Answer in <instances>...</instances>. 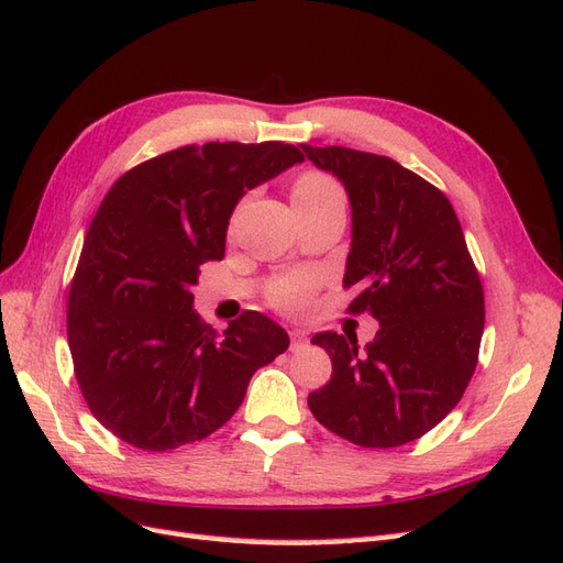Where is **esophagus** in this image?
Wrapping results in <instances>:
<instances>
[{
    "label": "esophagus",
    "mask_w": 563,
    "mask_h": 563,
    "mask_svg": "<svg viewBox=\"0 0 563 563\" xmlns=\"http://www.w3.org/2000/svg\"><path fill=\"white\" fill-rule=\"evenodd\" d=\"M290 338H292V344H290L292 352L301 350V347H305V344H307V333H305V330H299V328L290 330Z\"/></svg>",
    "instance_id": "esophagus-1"
}]
</instances>
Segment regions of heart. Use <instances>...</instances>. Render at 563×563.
Listing matches in <instances>:
<instances>
[{"label": "heart", "mask_w": 563, "mask_h": 563, "mask_svg": "<svg viewBox=\"0 0 563 563\" xmlns=\"http://www.w3.org/2000/svg\"><path fill=\"white\" fill-rule=\"evenodd\" d=\"M292 205L297 213H309V211H347V195H344L342 185L328 176L323 170H305L299 173L292 183ZM305 283H285L280 285L273 299L278 301L280 307L287 309H299L305 305Z\"/></svg>", "instance_id": "heart-1"}]
</instances>
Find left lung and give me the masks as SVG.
Segmentation results:
<instances>
[{"instance_id": "8db88e82", "label": "left lung", "mask_w": 563, "mask_h": 563, "mask_svg": "<svg viewBox=\"0 0 563 563\" xmlns=\"http://www.w3.org/2000/svg\"><path fill=\"white\" fill-rule=\"evenodd\" d=\"M301 150L347 190L352 250L342 285L358 287L350 311L380 323L364 350L333 330L311 338L333 376L309 395V409L358 446L419 440L459 405L478 364L485 297L464 230L450 199L390 156Z\"/></svg>"}]
</instances>
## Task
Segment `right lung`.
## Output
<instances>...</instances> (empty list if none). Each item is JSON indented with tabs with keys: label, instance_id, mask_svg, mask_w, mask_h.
<instances>
[{
	"label": "right lung",
	"instance_id": "obj_1",
	"mask_svg": "<svg viewBox=\"0 0 563 563\" xmlns=\"http://www.w3.org/2000/svg\"><path fill=\"white\" fill-rule=\"evenodd\" d=\"M305 156L285 142L187 144L111 185L68 292V347L95 419L166 452L233 416L256 368L290 344L258 311L219 335L192 309L199 266L221 262L240 197Z\"/></svg>",
	"mask_w": 563,
	"mask_h": 563
}]
</instances>
